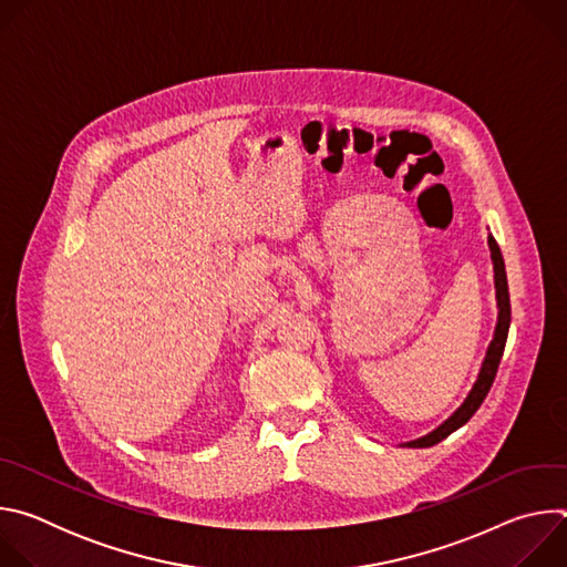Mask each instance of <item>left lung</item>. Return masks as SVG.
Wrapping results in <instances>:
<instances>
[{"mask_svg": "<svg viewBox=\"0 0 567 567\" xmlns=\"http://www.w3.org/2000/svg\"><path fill=\"white\" fill-rule=\"evenodd\" d=\"M489 247H492V260H494V271H496V296H498V307H501V311H498V326H496L494 341H492V346H489V350H487V359H484L482 370H480V374H477V381H475L473 390L468 392V396H466V401L462 403V406H460L440 429H435L433 433H429V435L422 437V440L411 442L409 446H413V449L433 446V444L442 442L444 437H449L453 431H457L462 424H466V422L475 415V411L480 409V403L484 401V396H487V392H489L492 385H494V379H496V372H498L503 352H505L507 334H509L512 305H509V287H507L505 260H503L501 247H498V241L494 239V235H489Z\"/></svg>", "mask_w": 567, "mask_h": 567, "instance_id": "1", "label": "left lung"}]
</instances>
